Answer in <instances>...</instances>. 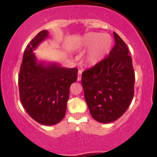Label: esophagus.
<instances>
[{
    "mask_svg": "<svg viewBox=\"0 0 157 157\" xmlns=\"http://www.w3.org/2000/svg\"><path fill=\"white\" fill-rule=\"evenodd\" d=\"M82 70H78V78H77V80L78 81H81V79H82Z\"/></svg>",
    "mask_w": 157,
    "mask_h": 157,
    "instance_id": "esophagus-1",
    "label": "esophagus"
}]
</instances>
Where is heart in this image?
Listing matches in <instances>:
<instances>
[{
    "instance_id": "obj_1",
    "label": "heart",
    "mask_w": 157,
    "mask_h": 157,
    "mask_svg": "<svg viewBox=\"0 0 157 157\" xmlns=\"http://www.w3.org/2000/svg\"><path fill=\"white\" fill-rule=\"evenodd\" d=\"M113 45V39L108 33L90 32L85 34L77 47L87 49L85 62L89 66H95L103 61L111 51Z\"/></svg>"
}]
</instances>
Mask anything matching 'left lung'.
Returning <instances> with one entry per match:
<instances>
[{
  "mask_svg": "<svg viewBox=\"0 0 157 157\" xmlns=\"http://www.w3.org/2000/svg\"><path fill=\"white\" fill-rule=\"evenodd\" d=\"M115 46L103 61L83 72L82 85L93 118L114 121L128 110L133 97L134 71L126 43L114 32Z\"/></svg>",
  "mask_w": 157,
  "mask_h": 157,
  "instance_id": "left-lung-1",
  "label": "left lung"
}]
</instances>
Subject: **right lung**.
Instances as JSON below:
<instances>
[{"instance_id":"right-lung-1","label":"right lung","mask_w":157,"mask_h":157,"mask_svg":"<svg viewBox=\"0 0 157 157\" xmlns=\"http://www.w3.org/2000/svg\"><path fill=\"white\" fill-rule=\"evenodd\" d=\"M48 36L47 30L40 31L26 46L18 83L21 101L27 114L38 123L51 126L66 115L69 88L76 82L78 69L37 59L33 51Z\"/></svg>"}]
</instances>
